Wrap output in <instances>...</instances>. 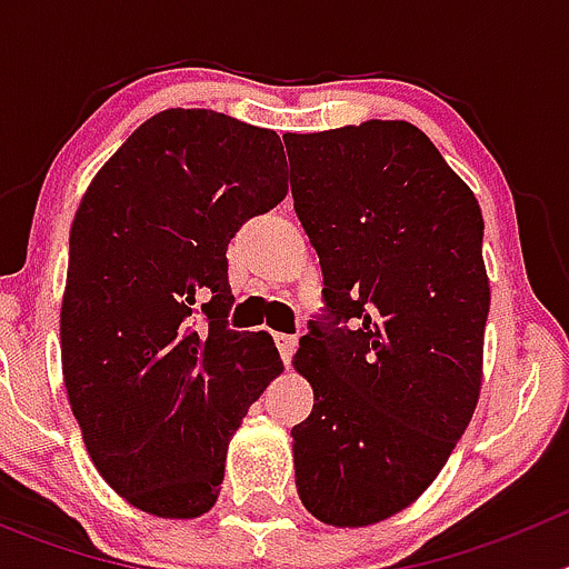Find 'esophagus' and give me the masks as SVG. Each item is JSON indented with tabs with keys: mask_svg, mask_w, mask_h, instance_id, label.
I'll return each instance as SVG.
<instances>
[{
	"mask_svg": "<svg viewBox=\"0 0 569 569\" xmlns=\"http://www.w3.org/2000/svg\"><path fill=\"white\" fill-rule=\"evenodd\" d=\"M276 347H279L281 361H284V365H290V359H293V350H296V336H288V333L276 336Z\"/></svg>",
	"mask_w": 569,
	"mask_h": 569,
	"instance_id": "esophagus-1",
	"label": "esophagus"
}]
</instances>
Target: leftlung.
<instances>
[{"label":"left lung","mask_w":569,"mask_h":569,"mask_svg":"<svg viewBox=\"0 0 569 569\" xmlns=\"http://www.w3.org/2000/svg\"><path fill=\"white\" fill-rule=\"evenodd\" d=\"M299 222L330 325L293 356L313 413L293 427L299 499L330 527H370L433 485L470 425L490 313L472 190L416 124L284 136ZM341 318L353 331L336 329Z\"/></svg>","instance_id":"1"}]
</instances>
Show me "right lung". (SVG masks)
I'll list each match as a JSON object with an SVG mask.
<instances>
[{
	"instance_id": "add662e5",
	"label": "right lung",
	"mask_w": 569,
	"mask_h": 569,
	"mask_svg": "<svg viewBox=\"0 0 569 569\" xmlns=\"http://www.w3.org/2000/svg\"><path fill=\"white\" fill-rule=\"evenodd\" d=\"M284 193L279 133L199 108L150 116L84 190L59 310L64 390L90 461L136 510L204 516L230 439L284 370L270 333L224 325L230 239Z\"/></svg>"
}]
</instances>
